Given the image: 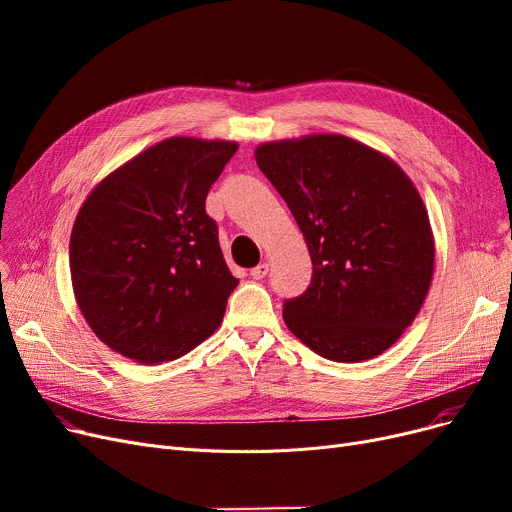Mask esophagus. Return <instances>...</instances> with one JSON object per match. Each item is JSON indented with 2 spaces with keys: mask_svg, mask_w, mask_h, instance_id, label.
<instances>
[{
  "mask_svg": "<svg viewBox=\"0 0 512 512\" xmlns=\"http://www.w3.org/2000/svg\"><path fill=\"white\" fill-rule=\"evenodd\" d=\"M267 272H270V265H267L265 261H261L259 265H255L251 270V278L253 280H263L267 276Z\"/></svg>",
  "mask_w": 512,
  "mask_h": 512,
  "instance_id": "obj_1",
  "label": "esophagus"
}]
</instances>
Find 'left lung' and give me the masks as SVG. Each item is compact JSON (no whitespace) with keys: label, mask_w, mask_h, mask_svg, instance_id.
Masks as SVG:
<instances>
[{"label":"left lung","mask_w":512,"mask_h":512,"mask_svg":"<svg viewBox=\"0 0 512 512\" xmlns=\"http://www.w3.org/2000/svg\"><path fill=\"white\" fill-rule=\"evenodd\" d=\"M255 159L297 220L313 263L284 324L330 361L390 348L417 317L434 274V236L409 176L342 134L263 143Z\"/></svg>","instance_id":"obj_1"}]
</instances>
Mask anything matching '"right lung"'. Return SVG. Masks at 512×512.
<instances>
[{
    "label": "right lung",
    "mask_w": 512,
    "mask_h": 512,
    "mask_svg": "<svg viewBox=\"0 0 512 512\" xmlns=\"http://www.w3.org/2000/svg\"><path fill=\"white\" fill-rule=\"evenodd\" d=\"M238 145L172 137L103 178L70 236V274L89 328L137 363L172 361L209 338L238 280L207 211Z\"/></svg>",
    "instance_id": "right-lung-1"
}]
</instances>
